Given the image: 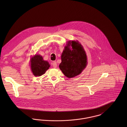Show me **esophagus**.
Returning <instances> with one entry per match:
<instances>
[{
	"label": "esophagus",
	"mask_w": 127,
	"mask_h": 127,
	"mask_svg": "<svg viewBox=\"0 0 127 127\" xmlns=\"http://www.w3.org/2000/svg\"><path fill=\"white\" fill-rule=\"evenodd\" d=\"M52 64L53 65V67L54 68H56L57 67V63L56 62H54L52 63Z\"/></svg>",
	"instance_id": "obj_1"
}]
</instances>
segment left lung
<instances>
[{
	"label": "left lung",
	"mask_w": 127,
	"mask_h": 127,
	"mask_svg": "<svg viewBox=\"0 0 127 127\" xmlns=\"http://www.w3.org/2000/svg\"><path fill=\"white\" fill-rule=\"evenodd\" d=\"M61 60L59 68L68 78L80 74L88 64L86 51L78 40L67 42L61 55Z\"/></svg>",
	"instance_id": "obj_1"
}]
</instances>
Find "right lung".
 Here are the masks:
<instances>
[{"instance_id": "obj_1", "label": "right lung", "mask_w": 127, "mask_h": 127, "mask_svg": "<svg viewBox=\"0 0 127 127\" xmlns=\"http://www.w3.org/2000/svg\"><path fill=\"white\" fill-rule=\"evenodd\" d=\"M30 63L31 71L36 77L42 75L50 67L48 61H44L42 56L40 55L35 54L32 56Z\"/></svg>"}]
</instances>
